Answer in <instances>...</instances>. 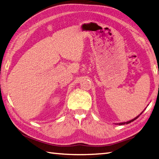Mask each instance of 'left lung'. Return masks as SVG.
<instances>
[{"instance_id": "left-lung-1", "label": "left lung", "mask_w": 159, "mask_h": 159, "mask_svg": "<svg viewBox=\"0 0 159 159\" xmlns=\"http://www.w3.org/2000/svg\"><path fill=\"white\" fill-rule=\"evenodd\" d=\"M144 110H145V109H144ZM143 110V111H144ZM143 111L141 113V114H139V115H138L137 116V117H135V118H133V119H132V120H129V121H127V122H120V123H116V125H127V124H129V123H130V122H132L133 121H134L135 120H136V119H137L139 118V116H140V115L142 114V113L143 112Z\"/></svg>"}]
</instances>
